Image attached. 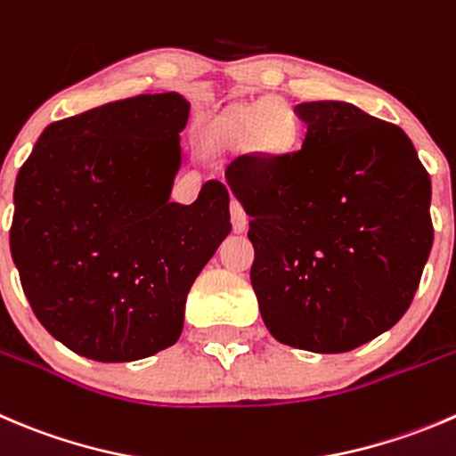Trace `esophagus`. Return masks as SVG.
Segmentation results:
<instances>
[{
  "mask_svg": "<svg viewBox=\"0 0 456 456\" xmlns=\"http://www.w3.org/2000/svg\"><path fill=\"white\" fill-rule=\"evenodd\" d=\"M232 224H233V232L238 233H242L247 229V214L238 200H232Z\"/></svg>",
  "mask_w": 456,
  "mask_h": 456,
  "instance_id": "34e87169",
  "label": "esophagus"
}]
</instances>
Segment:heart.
I'll use <instances>...</instances> for the list:
<instances>
[{"mask_svg": "<svg viewBox=\"0 0 456 456\" xmlns=\"http://www.w3.org/2000/svg\"><path fill=\"white\" fill-rule=\"evenodd\" d=\"M273 126H285L289 132H273ZM224 129L232 135H247V138H254V135H263L265 147L273 149V151H281L294 138V131H291V116L287 106L281 100H260L258 104L249 106V109L236 110L227 122H224Z\"/></svg>", "mask_w": 456, "mask_h": 456, "instance_id": "b5f03b06", "label": "heart"}]
</instances>
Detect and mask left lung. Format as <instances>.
<instances>
[{
    "label": "left lung",
    "mask_w": 456,
    "mask_h": 456,
    "mask_svg": "<svg viewBox=\"0 0 456 456\" xmlns=\"http://www.w3.org/2000/svg\"><path fill=\"white\" fill-rule=\"evenodd\" d=\"M298 151L227 167L249 216L251 287L282 346L338 354L408 312L432 249V184L412 140L347 102H303Z\"/></svg>",
    "instance_id": "1"
}]
</instances>
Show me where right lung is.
Returning a JSON list of instances; mask_svg holds the SVG:
<instances>
[{
	"label": "right lung",
	"instance_id": "1",
	"mask_svg": "<svg viewBox=\"0 0 456 456\" xmlns=\"http://www.w3.org/2000/svg\"><path fill=\"white\" fill-rule=\"evenodd\" d=\"M189 102L156 93L53 122L17 174L11 254L35 316L75 354L147 359L180 338L193 281L232 232L218 180L171 202Z\"/></svg>",
	"mask_w": 456,
	"mask_h": 456
}]
</instances>
